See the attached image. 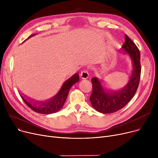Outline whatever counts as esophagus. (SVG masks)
I'll return each instance as SVG.
<instances>
[{"label":"esophagus","instance_id":"1","mask_svg":"<svg viewBox=\"0 0 158 158\" xmlns=\"http://www.w3.org/2000/svg\"><path fill=\"white\" fill-rule=\"evenodd\" d=\"M89 77V73L86 70H82L80 74V77L82 79H86Z\"/></svg>","mask_w":158,"mask_h":158}]
</instances>
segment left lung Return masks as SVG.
<instances>
[{"instance_id": "left-lung-1", "label": "left lung", "mask_w": 158, "mask_h": 158, "mask_svg": "<svg viewBox=\"0 0 158 158\" xmlns=\"http://www.w3.org/2000/svg\"><path fill=\"white\" fill-rule=\"evenodd\" d=\"M121 49L129 56L132 63V71L126 85L120 89L111 90L105 86L103 80L98 77L92 79L93 92L89 100L94 108L101 113H113L122 109L134 97L139 85L141 75L139 49L127 35Z\"/></svg>"}]
</instances>
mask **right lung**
I'll return each mask as SVG.
<instances>
[{
	"label": "right lung",
	"instance_id": "obj_1",
	"mask_svg": "<svg viewBox=\"0 0 158 158\" xmlns=\"http://www.w3.org/2000/svg\"><path fill=\"white\" fill-rule=\"evenodd\" d=\"M36 34L31 35L27 39L35 36ZM79 80V76L77 73H74L73 76L65 81L60 89L54 97L44 101H35L34 99L27 98L20 94L23 102L26 103L31 110L41 114H52L60 111L64 105L66 98H67L69 90L71 87L77 83Z\"/></svg>",
	"mask_w": 158,
	"mask_h": 158
}]
</instances>
